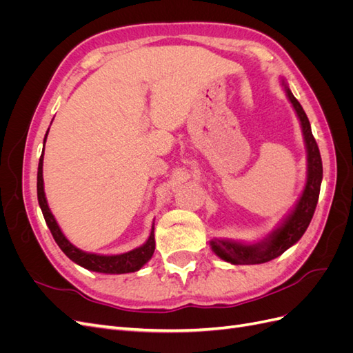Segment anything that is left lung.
<instances>
[{
  "label": "left lung",
  "mask_w": 353,
  "mask_h": 353,
  "mask_svg": "<svg viewBox=\"0 0 353 353\" xmlns=\"http://www.w3.org/2000/svg\"><path fill=\"white\" fill-rule=\"evenodd\" d=\"M284 83V82H283ZM288 100L292 101L293 108L299 116V121L302 125V132L307 152V179L303 193L299 199L296 208L287 219L281 223V227L272 232L270 239H266L258 244H241L230 240H212V250L215 252L221 259L231 262L234 265H256L270 262L279 258L288 248H292L294 243L301 240L305 234L309 222H311L314 212L319 197V188L323 181V162L319 148L311 131L307 116L303 108L296 100L292 91L284 83Z\"/></svg>",
  "instance_id": "obj_1"
}]
</instances>
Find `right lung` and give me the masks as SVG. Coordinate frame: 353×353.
I'll return each mask as SVG.
<instances>
[{"mask_svg":"<svg viewBox=\"0 0 353 353\" xmlns=\"http://www.w3.org/2000/svg\"><path fill=\"white\" fill-rule=\"evenodd\" d=\"M48 134V131H47ZM47 134L44 138V144L47 140ZM42 160H44V152H42L39 157V165H38V176H37V193H38V201L42 210V215L47 222V225L54 237L59 248L63 250L70 261L78 263L83 268L95 272H103V274H126V272H135L145 265L148 261L152 259L154 253V227L152 228L150 237L141 245V248L134 249L131 252H126L122 254H114V256H101V254H94L82 252L65 237V234L61 232L60 227L52 216V213L47 205V199L44 193V179H42Z\"/></svg>","mask_w":353,"mask_h":353,"instance_id":"add662e5","label":"right lung"}]
</instances>
